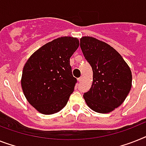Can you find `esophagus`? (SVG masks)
Returning <instances> with one entry per match:
<instances>
[{
	"mask_svg": "<svg viewBox=\"0 0 146 146\" xmlns=\"http://www.w3.org/2000/svg\"><path fill=\"white\" fill-rule=\"evenodd\" d=\"M78 81H79V82L82 81V80H83V77H82V76H81V77H80V78H78Z\"/></svg>",
	"mask_w": 146,
	"mask_h": 146,
	"instance_id": "34e87169",
	"label": "esophagus"
}]
</instances>
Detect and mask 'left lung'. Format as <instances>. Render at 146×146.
Instances as JSON below:
<instances>
[{"label": "left lung", "mask_w": 146, "mask_h": 146, "mask_svg": "<svg viewBox=\"0 0 146 146\" xmlns=\"http://www.w3.org/2000/svg\"><path fill=\"white\" fill-rule=\"evenodd\" d=\"M80 48L93 72L92 86L84 94L92 110L108 113L121 105L132 86L131 68L115 49L93 37L80 38Z\"/></svg>", "instance_id": "left-lung-1"}]
</instances>
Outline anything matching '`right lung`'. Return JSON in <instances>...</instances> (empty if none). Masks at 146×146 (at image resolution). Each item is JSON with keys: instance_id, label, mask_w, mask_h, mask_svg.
Listing matches in <instances>:
<instances>
[{"instance_id": "1", "label": "right lung", "mask_w": 146, "mask_h": 146, "mask_svg": "<svg viewBox=\"0 0 146 146\" xmlns=\"http://www.w3.org/2000/svg\"><path fill=\"white\" fill-rule=\"evenodd\" d=\"M79 47L77 38L64 36L42 46L25 63L21 87L25 97L39 113H56L66 105L74 92L70 57Z\"/></svg>"}]
</instances>
